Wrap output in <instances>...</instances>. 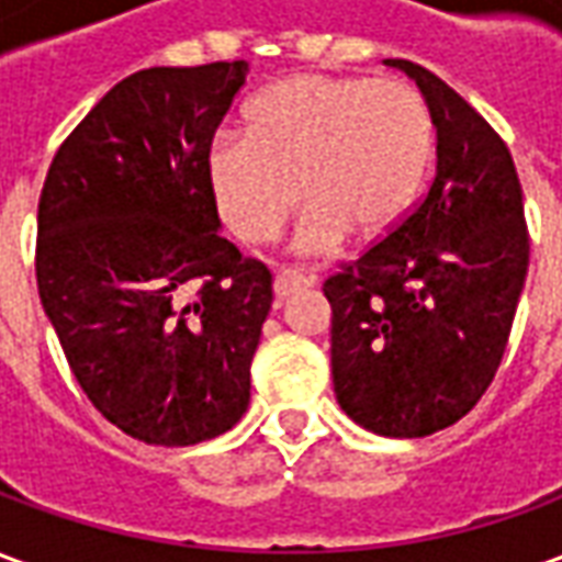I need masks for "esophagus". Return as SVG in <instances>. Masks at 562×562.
Masks as SVG:
<instances>
[{
  "instance_id": "obj_1",
  "label": "esophagus",
  "mask_w": 562,
  "mask_h": 562,
  "mask_svg": "<svg viewBox=\"0 0 562 562\" xmlns=\"http://www.w3.org/2000/svg\"><path fill=\"white\" fill-rule=\"evenodd\" d=\"M306 285H313V277H304L301 270L294 268L277 270V277H273V294L277 297H289V294L301 292Z\"/></svg>"
}]
</instances>
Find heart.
Instances as JSON below:
<instances>
[{"label":"heart","mask_w":562,"mask_h":562,"mask_svg":"<svg viewBox=\"0 0 562 562\" xmlns=\"http://www.w3.org/2000/svg\"><path fill=\"white\" fill-rule=\"evenodd\" d=\"M434 140V114L409 83L297 75L249 102L246 138L222 135L210 147V192L246 244L280 232L301 192L294 246L325 252L342 232L376 240L403 220Z\"/></svg>","instance_id":"obj_1"}]
</instances>
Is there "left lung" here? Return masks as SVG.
Wrapping results in <instances>:
<instances>
[{
	"label": "left lung",
	"instance_id": "left-lung-1",
	"mask_svg": "<svg viewBox=\"0 0 562 562\" xmlns=\"http://www.w3.org/2000/svg\"><path fill=\"white\" fill-rule=\"evenodd\" d=\"M418 83L436 126L424 198L325 280L330 370L342 413L379 436L446 430L494 382L530 265L524 192L506 140L446 80Z\"/></svg>",
	"mask_w": 562,
	"mask_h": 562
}]
</instances>
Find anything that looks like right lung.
I'll use <instances>...</instances> for the list:
<instances>
[{"label":"right lung","mask_w":562,"mask_h":562,"mask_svg":"<svg viewBox=\"0 0 562 562\" xmlns=\"http://www.w3.org/2000/svg\"><path fill=\"white\" fill-rule=\"evenodd\" d=\"M244 59L144 68L56 149L35 280L71 373L123 434L198 446L249 406L270 270L220 228L207 153Z\"/></svg>","instance_id":"add662e5"}]
</instances>
